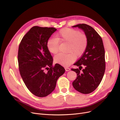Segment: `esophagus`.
Here are the masks:
<instances>
[{
  "label": "esophagus",
  "mask_w": 120,
  "mask_h": 120,
  "mask_svg": "<svg viewBox=\"0 0 120 120\" xmlns=\"http://www.w3.org/2000/svg\"><path fill=\"white\" fill-rule=\"evenodd\" d=\"M65 70L66 71H68L70 70V68H65Z\"/></svg>",
  "instance_id": "esophagus-1"
}]
</instances>
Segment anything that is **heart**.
<instances>
[{"instance_id":"b5f03b06","label":"heart","mask_w":120,"mask_h":120,"mask_svg":"<svg viewBox=\"0 0 120 120\" xmlns=\"http://www.w3.org/2000/svg\"><path fill=\"white\" fill-rule=\"evenodd\" d=\"M59 41L68 44V52L69 54H59L54 58L55 62L64 66H68L73 63L75 56L79 57L85 52L88 45V38L80 31L69 28H64L56 34V38H51L47 41L48 50L52 54L59 52Z\"/></svg>"}]
</instances>
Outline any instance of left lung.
<instances>
[{
	"mask_svg": "<svg viewBox=\"0 0 120 120\" xmlns=\"http://www.w3.org/2000/svg\"><path fill=\"white\" fill-rule=\"evenodd\" d=\"M82 30L88 38V45L80 59L74 65L79 69L72 68L77 73L72 85L78 92L91 93L96 89L103 78L105 69V50L101 37L94 28L85 23L73 26ZM84 69L81 72L83 68Z\"/></svg>",
	"mask_w": 120,
	"mask_h": 120,
	"instance_id": "8db88e82",
	"label": "left lung"
}]
</instances>
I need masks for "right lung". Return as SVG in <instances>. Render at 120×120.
<instances>
[{
	"mask_svg": "<svg viewBox=\"0 0 120 120\" xmlns=\"http://www.w3.org/2000/svg\"><path fill=\"white\" fill-rule=\"evenodd\" d=\"M56 30L54 27L34 26L19 45L18 60L21 76L27 88L38 97L50 94L55 90L57 79L65 72L59 64L52 66L53 59L47 48V41ZM47 68L45 73L44 69Z\"/></svg>",
	"mask_w": 120,
	"mask_h": 120,
	"instance_id": "right-lung-1",
	"label": "right lung"
}]
</instances>
